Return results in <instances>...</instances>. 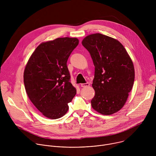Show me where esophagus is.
<instances>
[{
    "label": "esophagus",
    "mask_w": 156,
    "mask_h": 156,
    "mask_svg": "<svg viewBox=\"0 0 156 156\" xmlns=\"http://www.w3.org/2000/svg\"><path fill=\"white\" fill-rule=\"evenodd\" d=\"M90 85V84L89 83H83L81 84V87H87V86H89Z\"/></svg>",
    "instance_id": "1"
}]
</instances>
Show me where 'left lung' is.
<instances>
[{"label":"left lung","instance_id":"1","mask_svg":"<svg viewBox=\"0 0 156 156\" xmlns=\"http://www.w3.org/2000/svg\"><path fill=\"white\" fill-rule=\"evenodd\" d=\"M83 46L90 52L95 66L91 103L98 112L105 115L120 110L125 104L135 80L133 62L117 39L96 33L86 36Z\"/></svg>","mask_w":156,"mask_h":156}]
</instances>
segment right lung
Masks as SVG:
<instances>
[{
	"mask_svg": "<svg viewBox=\"0 0 156 156\" xmlns=\"http://www.w3.org/2000/svg\"><path fill=\"white\" fill-rule=\"evenodd\" d=\"M78 43L77 38L67 37L41 43L27 64L23 75L27 93L34 106L49 119L63 116L76 93L66 62Z\"/></svg>",
	"mask_w": 156,
	"mask_h": 156,
	"instance_id": "add662e5",
	"label": "right lung"
}]
</instances>
